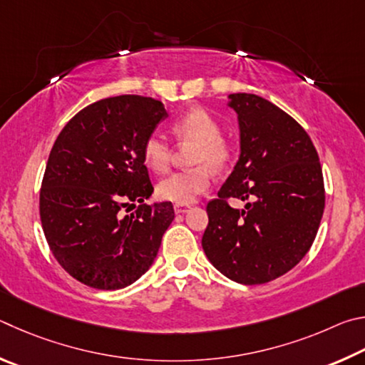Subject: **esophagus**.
I'll use <instances>...</instances> for the list:
<instances>
[{"mask_svg": "<svg viewBox=\"0 0 365 365\" xmlns=\"http://www.w3.org/2000/svg\"><path fill=\"white\" fill-rule=\"evenodd\" d=\"M189 210H190V205H181V203H176V205H175V213H176V215L187 213Z\"/></svg>", "mask_w": 365, "mask_h": 365, "instance_id": "obj_1", "label": "esophagus"}]
</instances>
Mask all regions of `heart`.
<instances>
[{
  "label": "heart",
  "mask_w": 365,
  "mask_h": 365,
  "mask_svg": "<svg viewBox=\"0 0 365 365\" xmlns=\"http://www.w3.org/2000/svg\"><path fill=\"white\" fill-rule=\"evenodd\" d=\"M171 131L182 144H194L189 162L192 168L173 173L158 182L160 199L189 205L205 192L212 182L210 168L220 171L231 162L232 144L221 134V121L202 107L190 108L173 121ZM144 163L155 173L171 165V147L163 134L150 133L143 144Z\"/></svg>",
  "instance_id": "b5f03b06"
}]
</instances>
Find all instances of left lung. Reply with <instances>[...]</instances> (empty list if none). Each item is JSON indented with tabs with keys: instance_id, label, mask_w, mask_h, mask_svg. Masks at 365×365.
<instances>
[{
	"instance_id": "8db88e82",
	"label": "left lung",
	"mask_w": 365,
	"mask_h": 365,
	"mask_svg": "<svg viewBox=\"0 0 365 365\" xmlns=\"http://www.w3.org/2000/svg\"><path fill=\"white\" fill-rule=\"evenodd\" d=\"M239 118L240 157L208 202L202 237L207 258L234 282L266 284L295 267L321 225L325 190L321 162L302 125L257 94H229ZM227 198L247 202L232 209Z\"/></svg>"
}]
</instances>
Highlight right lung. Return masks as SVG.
<instances>
[{
  "label": "right lung",
  "instance_id": "1",
  "mask_svg": "<svg viewBox=\"0 0 365 365\" xmlns=\"http://www.w3.org/2000/svg\"><path fill=\"white\" fill-rule=\"evenodd\" d=\"M168 117L157 99H101L63 126L40 190L44 237L63 269L88 287L118 290L143 276L175 220L171 202L147 205L153 192L143 144ZM140 207L131 215L123 210Z\"/></svg>",
  "mask_w": 365,
  "mask_h": 365
}]
</instances>
